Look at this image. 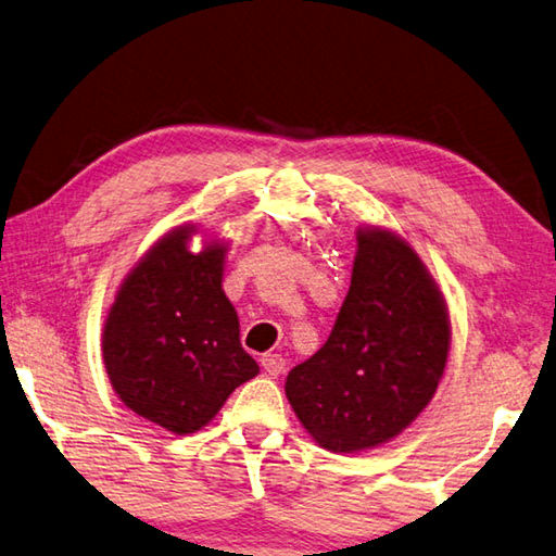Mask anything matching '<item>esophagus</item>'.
<instances>
[{"mask_svg":"<svg viewBox=\"0 0 556 556\" xmlns=\"http://www.w3.org/2000/svg\"><path fill=\"white\" fill-rule=\"evenodd\" d=\"M262 367L264 371L268 374V377H280L282 371H286V359H282L280 355H264L262 357Z\"/></svg>","mask_w":556,"mask_h":556,"instance_id":"obj_1","label":"esophagus"}]
</instances>
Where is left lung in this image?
Instances as JSON below:
<instances>
[{
  "mask_svg": "<svg viewBox=\"0 0 556 556\" xmlns=\"http://www.w3.org/2000/svg\"><path fill=\"white\" fill-rule=\"evenodd\" d=\"M353 278L333 331L292 367L286 395L314 444L377 448L410 427L444 377L446 298L403 235L359 225Z\"/></svg>",
  "mask_w": 556,
  "mask_h": 556,
  "instance_id": "left-lung-1",
  "label": "left lung"
}]
</instances>
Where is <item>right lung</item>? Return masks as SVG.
<instances>
[{"label": "right lung", "mask_w": 556, "mask_h": 556, "mask_svg": "<svg viewBox=\"0 0 556 556\" xmlns=\"http://www.w3.org/2000/svg\"><path fill=\"white\" fill-rule=\"evenodd\" d=\"M202 237L199 250L190 240ZM230 242L199 223L163 232L122 278L100 350L112 391L143 420L177 437L220 413L258 365L240 343V319L223 290Z\"/></svg>", "instance_id": "1"}]
</instances>
